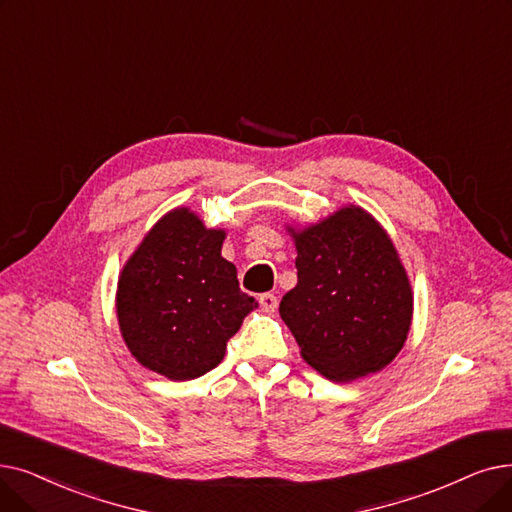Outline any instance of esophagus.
Instances as JSON below:
<instances>
[{
    "label": "esophagus",
    "instance_id": "esophagus-1",
    "mask_svg": "<svg viewBox=\"0 0 512 512\" xmlns=\"http://www.w3.org/2000/svg\"><path fill=\"white\" fill-rule=\"evenodd\" d=\"M259 303L265 311H274L278 307V297L274 293H263L259 295Z\"/></svg>",
    "mask_w": 512,
    "mask_h": 512
}]
</instances>
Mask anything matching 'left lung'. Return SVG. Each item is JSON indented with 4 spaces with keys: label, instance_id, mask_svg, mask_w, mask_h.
<instances>
[{
    "label": "left lung",
    "instance_id": "obj_1",
    "mask_svg": "<svg viewBox=\"0 0 512 512\" xmlns=\"http://www.w3.org/2000/svg\"><path fill=\"white\" fill-rule=\"evenodd\" d=\"M297 286L280 316L303 360L345 383L383 370L412 324V288L389 234L362 207H343L295 230Z\"/></svg>",
    "mask_w": 512,
    "mask_h": 512
}]
</instances>
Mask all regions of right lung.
I'll list each match as a JSON object with an SVG mask.
<instances>
[{"instance_id": "obj_1", "label": "right lung", "mask_w": 512, "mask_h": 512, "mask_svg": "<svg viewBox=\"0 0 512 512\" xmlns=\"http://www.w3.org/2000/svg\"><path fill=\"white\" fill-rule=\"evenodd\" d=\"M224 230L186 207L163 215L119 276L117 318L127 349L171 381L198 379L226 355L257 301L221 257Z\"/></svg>"}]
</instances>
